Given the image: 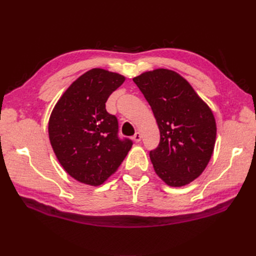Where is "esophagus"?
I'll use <instances>...</instances> for the list:
<instances>
[{
	"instance_id": "obj_1",
	"label": "esophagus",
	"mask_w": 256,
	"mask_h": 256,
	"mask_svg": "<svg viewBox=\"0 0 256 256\" xmlns=\"http://www.w3.org/2000/svg\"><path fill=\"white\" fill-rule=\"evenodd\" d=\"M141 138H142V136H141V134L140 132H136L134 134V136H132V140L136 142V143H138L141 141Z\"/></svg>"
}]
</instances>
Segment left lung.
<instances>
[{
	"label": "left lung",
	"mask_w": 256,
	"mask_h": 256,
	"mask_svg": "<svg viewBox=\"0 0 256 256\" xmlns=\"http://www.w3.org/2000/svg\"><path fill=\"white\" fill-rule=\"evenodd\" d=\"M150 104L160 131L150 157L154 172L168 186L182 187L203 173L212 158L216 127L214 114L189 82L168 69L134 78Z\"/></svg>",
	"instance_id": "1"
}]
</instances>
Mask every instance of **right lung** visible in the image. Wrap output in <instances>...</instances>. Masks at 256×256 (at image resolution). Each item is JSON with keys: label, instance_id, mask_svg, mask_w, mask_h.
<instances>
[{"label": "right lung", "instance_id": "right-lung-1", "mask_svg": "<svg viewBox=\"0 0 256 256\" xmlns=\"http://www.w3.org/2000/svg\"><path fill=\"white\" fill-rule=\"evenodd\" d=\"M125 81L116 72L94 68L79 76L60 98L49 120V138L65 171L80 182L104 184L132 146L118 138V122L106 102Z\"/></svg>", "mask_w": 256, "mask_h": 256}]
</instances>
